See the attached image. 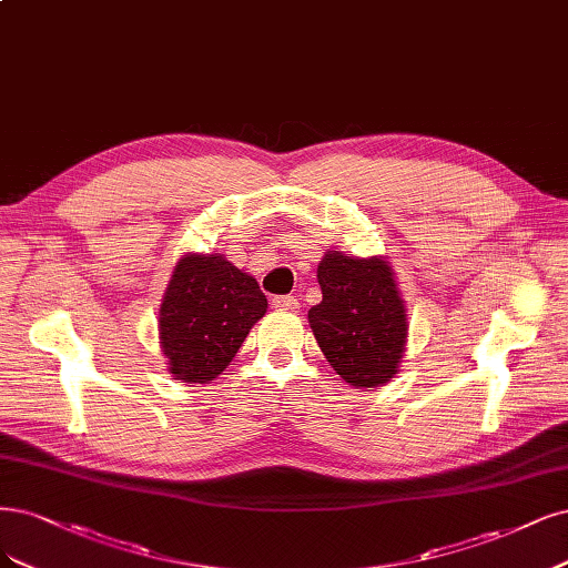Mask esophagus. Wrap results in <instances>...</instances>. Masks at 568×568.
<instances>
[{
	"label": "esophagus",
	"mask_w": 568,
	"mask_h": 568,
	"mask_svg": "<svg viewBox=\"0 0 568 568\" xmlns=\"http://www.w3.org/2000/svg\"><path fill=\"white\" fill-rule=\"evenodd\" d=\"M272 307L282 310V312H298L301 303L296 296H275L272 298Z\"/></svg>",
	"instance_id": "34e87169"
}]
</instances>
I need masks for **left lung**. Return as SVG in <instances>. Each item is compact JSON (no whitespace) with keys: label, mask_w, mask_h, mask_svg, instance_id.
Segmentation results:
<instances>
[{"label":"left lung","mask_w":568,"mask_h":568,"mask_svg":"<svg viewBox=\"0 0 568 568\" xmlns=\"http://www.w3.org/2000/svg\"><path fill=\"white\" fill-rule=\"evenodd\" d=\"M322 303L307 320L326 362L355 387H381L397 374L406 345V307L383 256L328 251L317 265Z\"/></svg>","instance_id":"obj_1"}]
</instances>
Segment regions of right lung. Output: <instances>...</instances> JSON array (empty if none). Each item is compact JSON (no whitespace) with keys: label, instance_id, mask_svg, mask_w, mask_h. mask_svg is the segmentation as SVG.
Returning <instances> with one entry per match:
<instances>
[{"label":"right lung","instance_id":"add662e5","mask_svg":"<svg viewBox=\"0 0 568 568\" xmlns=\"http://www.w3.org/2000/svg\"><path fill=\"white\" fill-rule=\"evenodd\" d=\"M265 310L258 282L221 253H187L160 307V343L173 378L200 385L216 378Z\"/></svg>","mask_w":568,"mask_h":568}]
</instances>
